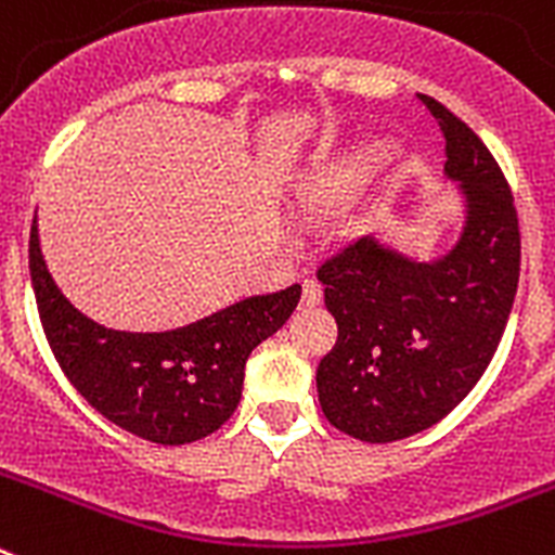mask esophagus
<instances>
[{"label": "esophagus", "instance_id": "esophagus-1", "mask_svg": "<svg viewBox=\"0 0 555 555\" xmlns=\"http://www.w3.org/2000/svg\"><path fill=\"white\" fill-rule=\"evenodd\" d=\"M322 302V286L317 281H306L302 283V306L313 308Z\"/></svg>", "mask_w": 555, "mask_h": 555}]
</instances>
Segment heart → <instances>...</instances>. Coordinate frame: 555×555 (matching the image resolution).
Returning a JSON list of instances; mask_svg holds the SVG:
<instances>
[{
    "label": "heart",
    "instance_id": "b5f03b06",
    "mask_svg": "<svg viewBox=\"0 0 555 555\" xmlns=\"http://www.w3.org/2000/svg\"><path fill=\"white\" fill-rule=\"evenodd\" d=\"M341 185V175L336 169H320L302 189V205L306 208H320L333 197Z\"/></svg>",
    "mask_w": 555,
    "mask_h": 555
}]
</instances>
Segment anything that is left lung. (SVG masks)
<instances>
[{
	"instance_id": "obj_1",
	"label": "left lung",
	"mask_w": 555,
	"mask_h": 555,
	"mask_svg": "<svg viewBox=\"0 0 555 555\" xmlns=\"http://www.w3.org/2000/svg\"><path fill=\"white\" fill-rule=\"evenodd\" d=\"M416 96L439 121L444 171L467 199L459 244L416 263L358 238L317 269L338 325L317 370L320 405L333 428L372 444L430 428L473 391L519 283L517 208L498 160L442 102Z\"/></svg>"
}]
</instances>
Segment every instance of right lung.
<instances>
[{
    "mask_svg": "<svg viewBox=\"0 0 555 555\" xmlns=\"http://www.w3.org/2000/svg\"><path fill=\"white\" fill-rule=\"evenodd\" d=\"M29 278L43 333L68 384L113 425L155 444L197 442L228 423L242 400L249 352L286 325L302 294L294 283L178 331H111L82 317L55 286L36 219Z\"/></svg>",
    "mask_w": 555,
    "mask_h": 555,
    "instance_id": "add662e5",
    "label": "right lung"
}]
</instances>
